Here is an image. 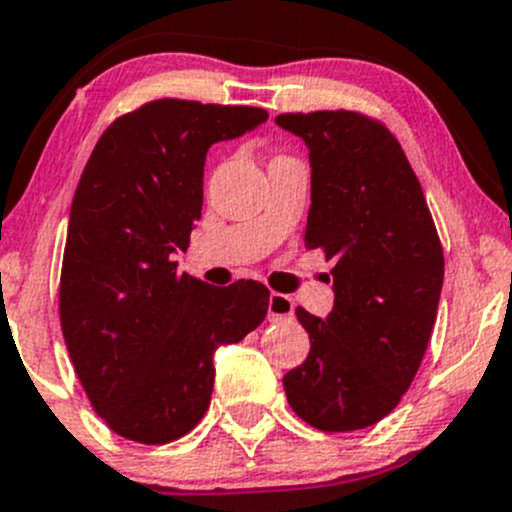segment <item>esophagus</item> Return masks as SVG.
<instances>
[{
	"label": "esophagus",
	"mask_w": 512,
	"mask_h": 512,
	"mask_svg": "<svg viewBox=\"0 0 512 512\" xmlns=\"http://www.w3.org/2000/svg\"><path fill=\"white\" fill-rule=\"evenodd\" d=\"M293 300L283 293H271L268 295V320L271 323H286L293 318Z\"/></svg>",
	"instance_id": "1"
}]
</instances>
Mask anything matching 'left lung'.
I'll return each mask as SVG.
<instances>
[{"instance_id": "8db88e82", "label": "left lung", "mask_w": 512, "mask_h": 512, "mask_svg": "<svg viewBox=\"0 0 512 512\" xmlns=\"http://www.w3.org/2000/svg\"><path fill=\"white\" fill-rule=\"evenodd\" d=\"M310 157L305 249L333 261L328 318L298 308L310 352L283 377L293 412L320 431L377 424L421 365L444 286V251L402 145L350 110L283 113Z\"/></svg>"}]
</instances>
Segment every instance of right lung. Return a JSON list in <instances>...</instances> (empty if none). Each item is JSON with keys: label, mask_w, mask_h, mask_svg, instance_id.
Here are the masks:
<instances>
[{"label": "right lung", "mask_w": 512, "mask_h": 512, "mask_svg": "<svg viewBox=\"0 0 512 512\" xmlns=\"http://www.w3.org/2000/svg\"><path fill=\"white\" fill-rule=\"evenodd\" d=\"M266 118L249 105L152 100L88 157L68 214L61 328L93 409L125 439L192 431L212 402L214 352L266 318L263 283L207 286L175 261L202 217L209 147Z\"/></svg>", "instance_id": "right-lung-1"}]
</instances>
